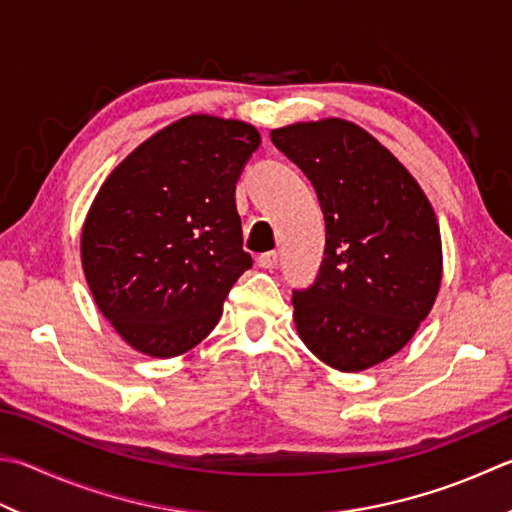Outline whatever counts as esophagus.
Listing matches in <instances>:
<instances>
[{
  "label": "esophagus",
  "mask_w": 512,
  "mask_h": 512,
  "mask_svg": "<svg viewBox=\"0 0 512 512\" xmlns=\"http://www.w3.org/2000/svg\"><path fill=\"white\" fill-rule=\"evenodd\" d=\"M258 265L260 267H265V269H274L276 265H278V252H265V254H260L258 256Z\"/></svg>",
  "instance_id": "esophagus-1"
}]
</instances>
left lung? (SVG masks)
<instances>
[{
	"mask_svg": "<svg viewBox=\"0 0 512 512\" xmlns=\"http://www.w3.org/2000/svg\"><path fill=\"white\" fill-rule=\"evenodd\" d=\"M272 142L312 182L325 218L321 267L292 296L296 330L332 368H372L412 339L435 303V211L406 167L352 122L289 124Z\"/></svg>",
	"mask_w": 512,
	"mask_h": 512,
	"instance_id": "obj_1",
	"label": "left lung"
}]
</instances>
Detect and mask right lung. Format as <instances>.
I'll list each match as a JSON object with an SVG mask.
<instances>
[{
  "label": "right lung",
  "instance_id": "add662e5",
  "mask_svg": "<svg viewBox=\"0 0 512 512\" xmlns=\"http://www.w3.org/2000/svg\"><path fill=\"white\" fill-rule=\"evenodd\" d=\"M258 144L252 124L189 115L142 142L95 196L84 276L136 350L167 359L198 345L252 267L234 194Z\"/></svg>",
  "mask_w": 512,
  "mask_h": 512
}]
</instances>
